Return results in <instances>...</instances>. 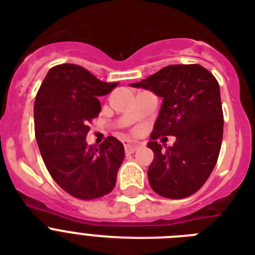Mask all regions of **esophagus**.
<instances>
[{
    "instance_id": "1",
    "label": "esophagus",
    "mask_w": 255,
    "mask_h": 255,
    "mask_svg": "<svg viewBox=\"0 0 255 255\" xmlns=\"http://www.w3.org/2000/svg\"><path fill=\"white\" fill-rule=\"evenodd\" d=\"M137 148H139V144L136 143H127L124 145V149H126L127 153H133Z\"/></svg>"
}]
</instances>
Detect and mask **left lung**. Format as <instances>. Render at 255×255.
<instances>
[{"label":"left lung","mask_w":255,"mask_h":255,"mask_svg":"<svg viewBox=\"0 0 255 255\" xmlns=\"http://www.w3.org/2000/svg\"><path fill=\"white\" fill-rule=\"evenodd\" d=\"M131 86L163 98L148 143L155 155L148 168L151 188L167 198L196 193L221 149L224 114L217 79L201 65H170ZM160 135H176V141L161 150L155 141Z\"/></svg>","instance_id":"obj_1"}]
</instances>
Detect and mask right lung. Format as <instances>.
Instances as JSON below:
<instances>
[{
    "label": "right lung",
    "instance_id": "right-lung-1",
    "mask_svg": "<svg viewBox=\"0 0 255 255\" xmlns=\"http://www.w3.org/2000/svg\"><path fill=\"white\" fill-rule=\"evenodd\" d=\"M118 83L99 81L78 65L51 67L34 103V129L38 148L54 181L79 200L108 194L124 159V147L108 136L99 147L88 145L90 123L99 115V96Z\"/></svg>",
    "mask_w": 255,
    "mask_h": 255
}]
</instances>
